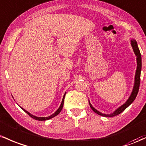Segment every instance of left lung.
<instances>
[{
	"mask_svg": "<svg viewBox=\"0 0 146 146\" xmlns=\"http://www.w3.org/2000/svg\"><path fill=\"white\" fill-rule=\"evenodd\" d=\"M130 44L132 45V49H133V51L135 52L136 56H137V70H136L135 73V84H134L133 89H132V93H131L130 97L128 98V99L127 100V101L124 104H123L121 106H120L119 108L116 110L115 111H114V112L111 113L109 114H103V113L100 112L99 111H98L97 110H96L92 106L90 102L89 101L90 106V108L94 111V112H96V114H99V115L103 116V117H114V116H117L118 114H121L122 112H123L130 105L135 101V99L137 97V95L138 94L139 89V86H140V76H141V55L140 51H139V49L138 47V45H137V42L134 38L131 39L130 40Z\"/></svg>",
	"mask_w": 146,
	"mask_h": 146,
	"instance_id": "8db88e82",
	"label": "left lung"
}]
</instances>
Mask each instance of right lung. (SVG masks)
Segmentation results:
<instances>
[{
	"mask_svg": "<svg viewBox=\"0 0 146 146\" xmlns=\"http://www.w3.org/2000/svg\"><path fill=\"white\" fill-rule=\"evenodd\" d=\"M65 96V93L64 96H63V99H62V101H61V104H60V107L58 108V109L56 111V112H55L54 113V114H52V115L49 116V117H36V116L33 115V114H30V113H29V112H27V110H25V109L22 108H22L23 110L25 111V112L26 113H27V114H28L29 116H30L31 117L33 118L34 119H36V120H38V121H46V120H49V119H52V118L54 117H56V115H58V114H59V113H60V111L62 110V109H63V104H64Z\"/></svg>",
	"mask_w": 146,
	"mask_h": 146,
	"instance_id": "add662e5",
	"label": "right lung"
}]
</instances>
